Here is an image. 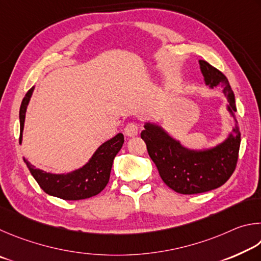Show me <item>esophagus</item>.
Wrapping results in <instances>:
<instances>
[{
  "label": "esophagus",
  "mask_w": 261,
  "mask_h": 261,
  "mask_svg": "<svg viewBox=\"0 0 261 261\" xmlns=\"http://www.w3.org/2000/svg\"><path fill=\"white\" fill-rule=\"evenodd\" d=\"M139 133V126L136 125L135 122H130L125 127V135L128 136V138H133V136H136Z\"/></svg>",
  "instance_id": "obj_1"
}]
</instances>
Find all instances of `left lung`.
Here are the masks:
<instances>
[{"instance_id": "8db88e82", "label": "left lung", "mask_w": 261, "mask_h": 261, "mask_svg": "<svg viewBox=\"0 0 261 261\" xmlns=\"http://www.w3.org/2000/svg\"><path fill=\"white\" fill-rule=\"evenodd\" d=\"M199 66L205 85L210 88L222 86V93L228 100L227 109L235 119V126L228 138L214 148L191 150L156 123L145 122L141 133L163 181L184 195L205 193L226 184L235 171L241 144L240 128L235 118V95L228 79L207 62L199 61Z\"/></svg>"}]
</instances>
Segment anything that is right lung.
<instances>
[{"label": "right lung", "mask_w": 261, "mask_h": 261, "mask_svg": "<svg viewBox=\"0 0 261 261\" xmlns=\"http://www.w3.org/2000/svg\"><path fill=\"white\" fill-rule=\"evenodd\" d=\"M34 87L27 91L22 99L19 111L20 120V138L21 143L22 129H24L25 113L27 105L30 103L31 96L33 94ZM123 144V135L117 134L111 140L104 142L96 150L93 157L86 165L79 170H75L66 174H53L39 168H35L30 162L24 158L27 167L45 194L65 200H79L90 198L99 194L107 187L110 173H111L113 159L120 151Z\"/></svg>", "instance_id": "add662e5"}]
</instances>
